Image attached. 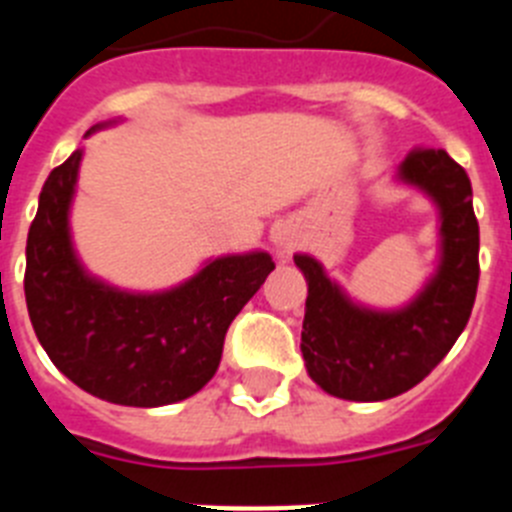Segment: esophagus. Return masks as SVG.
Wrapping results in <instances>:
<instances>
[{
    "label": "esophagus",
    "instance_id": "34e87169",
    "mask_svg": "<svg viewBox=\"0 0 512 512\" xmlns=\"http://www.w3.org/2000/svg\"><path fill=\"white\" fill-rule=\"evenodd\" d=\"M289 251H292V243L289 241H277V253H279V259H284V256H289Z\"/></svg>",
    "mask_w": 512,
    "mask_h": 512
}]
</instances>
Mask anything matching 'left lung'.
<instances>
[{
  "label": "left lung",
  "instance_id": "8db88e82",
  "mask_svg": "<svg viewBox=\"0 0 512 512\" xmlns=\"http://www.w3.org/2000/svg\"><path fill=\"white\" fill-rule=\"evenodd\" d=\"M400 176L441 207L443 259L431 284L397 312L354 305L310 256H295L307 279L302 356L328 395L379 402L408 392L449 354L467 328L479 284V223L467 171L443 148H413Z\"/></svg>",
  "mask_w": 512,
  "mask_h": 512
}]
</instances>
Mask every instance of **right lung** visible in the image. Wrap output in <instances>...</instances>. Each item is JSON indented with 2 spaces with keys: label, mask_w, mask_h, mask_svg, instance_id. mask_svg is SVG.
I'll use <instances>...</instances> for the list:
<instances>
[{
  "label": "right lung",
  "mask_w": 512,
  "mask_h": 512,
  "mask_svg": "<svg viewBox=\"0 0 512 512\" xmlns=\"http://www.w3.org/2000/svg\"><path fill=\"white\" fill-rule=\"evenodd\" d=\"M79 161L74 151L48 174L27 233L25 302L35 336L58 372L99 400L130 408L187 400L217 372L230 323L274 261L264 251L215 259L164 295H128L97 282L69 238Z\"/></svg>",
  "instance_id": "obj_1"
}]
</instances>
